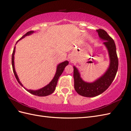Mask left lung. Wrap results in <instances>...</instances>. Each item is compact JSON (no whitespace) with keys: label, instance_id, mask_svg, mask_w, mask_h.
Segmentation results:
<instances>
[{"label":"left lung","instance_id":"obj_1","mask_svg":"<svg viewBox=\"0 0 131 131\" xmlns=\"http://www.w3.org/2000/svg\"><path fill=\"white\" fill-rule=\"evenodd\" d=\"M100 38L105 42L104 44L108 51L110 64L108 69L102 76L91 83L84 81L80 76V72L73 67L74 89L78 94L85 97H91L102 94L107 89L114 80L118 68V59L114 40L103 29L96 30Z\"/></svg>","mask_w":131,"mask_h":131}]
</instances>
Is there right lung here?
<instances>
[{
  "label": "right lung",
  "mask_w": 131,
  "mask_h": 131,
  "mask_svg": "<svg viewBox=\"0 0 131 131\" xmlns=\"http://www.w3.org/2000/svg\"><path fill=\"white\" fill-rule=\"evenodd\" d=\"M34 32V31H30L27 32L26 33L25 35H24L23 36L21 39H19L18 41H17V42L19 41L20 40H21L22 39L24 38L25 36L30 35L32 34ZM15 48H16V46L14 47V48L13 49L12 56V64L13 73L14 74V75H15L17 81H18V82L20 84V85H21L22 86H23L22 84L19 81V80L18 77V75H17V73H16L15 68H14V53H15ZM68 63H69L68 61L66 60V61H64V62L59 64H58L57 66L56 73V74H55V75H54L53 79L51 80V82L49 83L48 85H47L45 87H43V88H42V89H40L37 90H32L26 89L25 88H24L26 90H27L28 92L31 93V94H33L34 95H36V96H48V95L51 94L54 91L55 89H56L58 79H59V78L60 76V75L62 74L64 69L66 67L68 64Z\"/></svg>",
  "instance_id": "1"
}]
</instances>
